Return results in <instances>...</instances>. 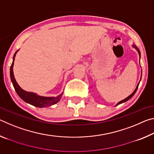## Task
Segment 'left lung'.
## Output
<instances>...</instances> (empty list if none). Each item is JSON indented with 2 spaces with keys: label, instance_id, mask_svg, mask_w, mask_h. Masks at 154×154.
I'll return each instance as SVG.
<instances>
[{
  "label": "left lung",
  "instance_id": "8db88e82",
  "mask_svg": "<svg viewBox=\"0 0 154 154\" xmlns=\"http://www.w3.org/2000/svg\"><path fill=\"white\" fill-rule=\"evenodd\" d=\"M132 47H133V48H135V49H136V50L137 51V52H138V53H139V57H140V51H139V48H138L137 46H135L134 45H132ZM140 79H141V77H140ZM139 83H140V82H139ZM139 83H138V85H137V88H136V89H135V90H134V92H132V93L131 94H130V96H128V97H127V98H125V99H124V100H121V101H119V103H117V105H116V106H117V105H120V104H122V103H125V102H126V101H127V100H129V99H130V98H131L132 97V96H133L134 95V94H135V93H136V92H137V89H138V87H139Z\"/></svg>",
  "mask_w": 154,
  "mask_h": 154
}]
</instances>
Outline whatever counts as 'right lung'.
<instances>
[{
	"label": "right lung",
	"mask_w": 154,
	"mask_h": 154,
	"mask_svg": "<svg viewBox=\"0 0 154 154\" xmlns=\"http://www.w3.org/2000/svg\"><path fill=\"white\" fill-rule=\"evenodd\" d=\"M18 51L19 50L15 51V53L14 54V57H13V62L11 64V68H10V77H11V80L13 83V85H14V87L15 88V92L17 94V95L19 96L23 100L25 101L26 103L39 108L47 107V106L54 105L58 102H59L62 94H63V92L61 93L60 95L56 96V97H53V96H52V97H47V96H39L34 92H27V91H25L20 88V85H18V83H17L16 80L15 79L14 71H13L15 57L16 56V54L17 53Z\"/></svg>",
	"instance_id": "right-lung-1"
}]
</instances>
